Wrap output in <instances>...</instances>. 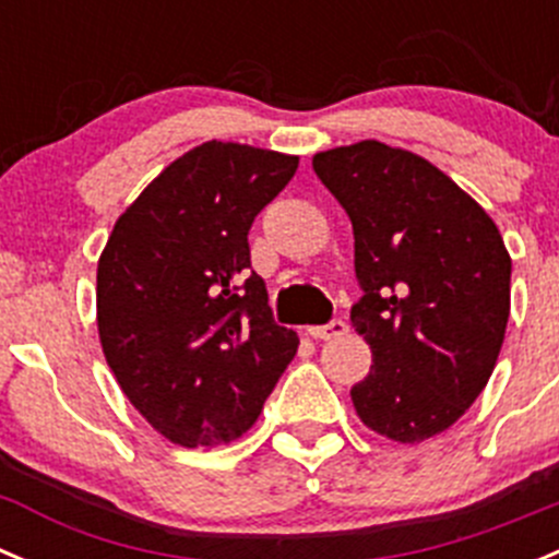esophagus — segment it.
Instances as JSON below:
<instances>
[{"label": "esophagus", "mask_w": 559, "mask_h": 559, "mask_svg": "<svg viewBox=\"0 0 559 559\" xmlns=\"http://www.w3.org/2000/svg\"><path fill=\"white\" fill-rule=\"evenodd\" d=\"M345 331H347L345 320H331V323L325 325H309L307 334L312 336V340H336V336H342Z\"/></svg>", "instance_id": "esophagus-1"}]
</instances>
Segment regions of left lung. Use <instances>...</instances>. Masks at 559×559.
I'll use <instances>...</instances> for the list:
<instances>
[{
    "label": "left lung",
    "mask_w": 559,
    "mask_h": 559,
    "mask_svg": "<svg viewBox=\"0 0 559 559\" xmlns=\"http://www.w3.org/2000/svg\"><path fill=\"white\" fill-rule=\"evenodd\" d=\"M356 239L361 301L350 323L372 350L350 389L358 418L396 443L454 427L489 383L511 312V255L495 219L429 159L380 141L312 157Z\"/></svg>",
    "instance_id": "1"
}]
</instances>
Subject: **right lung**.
<instances>
[{
	"mask_svg": "<svg viewBox=\"0 0 559 559\" xmlns=\"http://www.w3.org/2000/svg\"><path fill=\"white\" fill-rule=\"evenodd\" d=\"M298 157L206 141L168 165L116 219L97 263L105 361L138 413L170 443L241 438L296 356L250 266L252 219Z\"/></svg>",
	"mask_w": 559,
	"mask_h": 559,
	"instance_id": "obj_1",
	"label": "right lung"
}]
</instances>
